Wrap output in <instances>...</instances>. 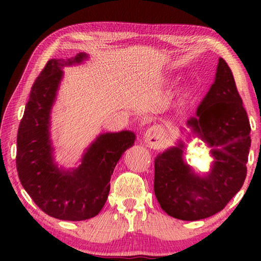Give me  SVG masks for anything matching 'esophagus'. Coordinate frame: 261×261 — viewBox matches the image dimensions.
Instances as JSON below:
<instances>
[{
	"instance_id": "esophagus-1",
	"label": "esophagus",
	"mask_w": 261,
	"mask_h": 261,
	"mask_svg": "<svg viewBox=\"0 0 261 261\" xmlns=\"http://www.w3.org/2000/svg\"><path fill=\"white\" fill-rule=\"evenodd\" d=\"M145 139L147 141H154V140H158L159 139V131L155 127H149V129L145 132Z\"/></svg>"
}]
</instances>
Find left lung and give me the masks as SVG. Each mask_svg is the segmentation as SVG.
Here are the masks:
<instances>
[{"instance_id":"1","label":"left lung","mask_w":261,"mask_h":261,"mask_svg":"<svg viewBox=\"0 0 261 261\" xmlns=\"http://www.w3.org/2000/svg\"><path fill=\"white\" fill-rule=\"evenodd\" d=\"M187 126L210 147L211 169L205 175L194 173L184 160L185 144L178 140L154 160V192L168 215L197 221L222 211L240 191L251 147L249 118L231 70L221 57L214 83Z\"/></svg>"}]
</instances>
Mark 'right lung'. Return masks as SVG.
Returning a JSON list of instances; mask_svg holds the SVG:
<instances>
[{
	"instance_id": "right-lung-1",
	"label": "right lung",
	"mask_w": 261,
	"mask_h": 261,
	"mask_svg": "<svg viewBox=\"0 0 261 261\" xmlns=\"http://www.w3.org/2000/svg\"><path fill=\"white\" fill-rule=\"evenodd\" d=\"M88 60L79 53L51 59L34 82L17 135L16 165L20 183L35 205L53 218L83 221L98 215L107 201L110 177L122 154L134 145L132 131L106 132L83 154L81 165L65 169L54 159L50 113L63 78V67Z\"/></svg>"
}]
</instances>
